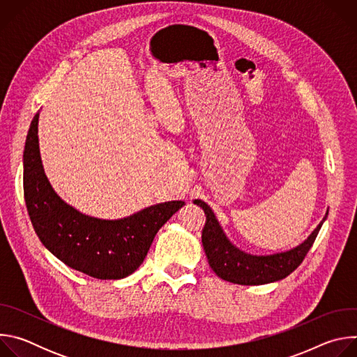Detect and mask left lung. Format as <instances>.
Segmentation results:
<instances>
[{"instance_id": "1", "label": "left lung", "mask_w": 357, "mask_h": 357, "mask_svg": "<svg viewBox=\"0 0 357 357\" xmlns=\"http://www.w3.org/2000/svg\"><path fill=\"white\" fill-rule=\"evenodd\" d=\"M206 213V225L202 231V243L212 270L223 280L240 285H263L288 277L299 267L312 247L324 220L301 245L274 256H250L237 250L225 236L215 213L205 202L195 200Z\"/></svg>"}]
</instances>
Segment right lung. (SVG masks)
Masks as SVG:
<instances>
[{
	"mask_svg": "<svg viewBox=\"0 0 357 357\" xmlns=\"http://www.w3.org/2000/svg\"><path fill=\"white\" fill-rule=\"evenodd\" d=\"M35 114L24 151V196L42 244L70 268L97 280H120L144 261L158 230L185 202H165L127 219L100 220L79 213L55 193L42 167Z\"/></svg>",
	"mask_w": 357,
	"mask_h": 357,
	"instance_id": "1",
	"label": "right lung"
}]
</instances>
